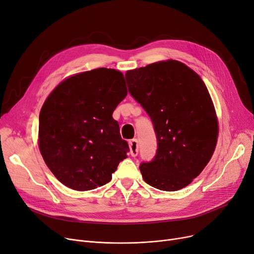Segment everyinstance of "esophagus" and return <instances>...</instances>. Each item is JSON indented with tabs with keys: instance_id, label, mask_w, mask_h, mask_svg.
I'll list each match as a JSON object with an SVG mask.
<instances>
[{
	"instance_id": "obj_1",
	"label": "esophagus",
	"mask_w": 254,
	"mask_h": 254,
	"mask_svg": "<svg viewBox=\"0 0 254 254\" xmlns=\"http://www.w3.org/2000/svg\"><path fill=\"white\" fill-rule=\"evenodd\" d=\"M129 148H130V154L132 157H135L138 154V141L136 138H133L129 140Z\"/></svg>"
}]
</instances>
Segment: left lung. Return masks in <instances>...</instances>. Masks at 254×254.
Returning a JSON list of instances; mask_svg holds the SVG:
<instances>
[{"label":"left lung","mask_w":254,"mask_h":254,"mask_svg":"<svg viewBox=\"0 0 254 254\" xmlns=\"http://www.w3.org/2000/svg\"><path fill=\"white\" fill-rule=\"evenodd\" d=\"M128 90L149 115L156 134L153 160L141 162L144 182L163 191L189 185L214 153L218 123L201 78L175 60L127 71Z\"/></svg>","instance_id":"1"}]
</instances>
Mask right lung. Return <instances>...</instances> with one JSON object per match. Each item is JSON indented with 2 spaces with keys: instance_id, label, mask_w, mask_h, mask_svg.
Instances as JSON below:
<instances>
[{
  "instance_id": "obj_1",
  "label": "right lung",
  "mask_w": 254,
  "mask_h": 254,
  "mask_svg": "<svg viewBox=\"0 0 254 254\" xmlns=\"http://www.w3.org/2000/svg\"><path fill=\"white\" fill-rule=\"evenodd\" d=\"M126 96L124 75L107 68L71 76L48 96L39 115V148L65 186L87 191L112 180L129 152L113 118Z\"/></svg>"
}]
</instances>
